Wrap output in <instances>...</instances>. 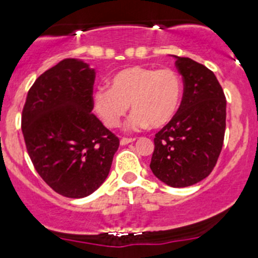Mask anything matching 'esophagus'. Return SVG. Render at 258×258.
<instances>
[{"label": "esophagus", "instance_id": "1", "mask_svg": "<svg viewBox=\"0 0 258 258\" xmlns=\"http://www.w3.org/2000/svg\"><path fill=\"white\" fill-rule=\"evenodd\" d=\"M134 141H135V139H126V137H122L121 141H119V144H121L122 146H124V145L131 144V142H134Z\"/></svg>", "mask_w": 258, "mask_h": 258}]
</instances>
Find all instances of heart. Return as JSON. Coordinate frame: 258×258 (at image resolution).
<instances>
[{"label":"heart","instance_id":"heart-1","mask_svg":"<svg viewBox=\"0 0 258 258\" xmlns=\"http://www.w3.org/2000/svg\"><path fill=\"white\" fill-rule=\"evenodd\" d=\"M110 87H100L93 93V110L110 128L121 124L131 105L132 130L150 124L163 127L175 117L182 100V80L172 69L132 66L117 72Z\"/></svg>","mask_w":258,"mask_h":258}]
</instances>
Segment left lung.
<instances>
[{
  "label": "left lung",
  "instance_id": "8db88e82",
  "mask_svg": "<svg viewBox=\"0 0 258 258\" xmlns=\"http://www.w3.org/2000/svg\"><path fill=\"white\" fill-rule=\"evenodd\" d=\"M176 57L183 79L177 113L155 135L150 167L171 187H187L206 178L217 163L226 130V97L215 74L204 64Z\"/></svg>",
  "mask_w": 258,
  "mask_h": 258
}]
</instances>
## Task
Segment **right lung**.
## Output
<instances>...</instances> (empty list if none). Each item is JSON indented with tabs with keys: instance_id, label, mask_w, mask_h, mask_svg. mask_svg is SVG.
<instances>
[{
	"instance_id": "1",
	"label": "right lung",
	"mask_w": 258,
	"mask_h": 258,
	"mask_svg": "<svg viewBox=\"0 0 258 258\" xmlns=\"http://www.w3.org/2000/svg\"><path fill=\"white\" fill-rule=\"evenodd\" d=\"M95 70L64 58L30 88L23 139L38 175L57 194L82 199L107 178L119 140L92 113Z\"/></svg>"
}]
</instances>
